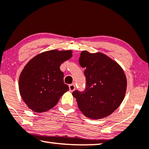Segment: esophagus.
<instances>
[{
	"instance_id": "1",
	"label": "esophagus",
	"mask_w": 149,
	"mask_h": 149,
	"mask_svg": "<svg viewBox=\"0 0 149 149\" xmlns=\"http://www.w3.org/2000/svg\"><path fill=\"white\" fill-rule=\"evenodd\" d=\"M69 88L71 92H73V91H75V89H76V86H75V84H70L69 86Z\"/></svg>"
}]
</instances>
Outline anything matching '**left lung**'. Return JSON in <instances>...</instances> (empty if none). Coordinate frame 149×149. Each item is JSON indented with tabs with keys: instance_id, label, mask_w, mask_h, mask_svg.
<instances>
[{
	"instance_id": "obj_1",
	"label": "left lung",
	"mask_w": 149,
	"mask_h": 149,
	"mask_svg": "<svg viewBox=\"0 0 149 149\" xmlns=\"http://www.w3.org/2000/svg\"><path fill=\"white\" fill-rule=\"evenodd\" d=\"M85 68L86 85L84 92L73 91L82 114L91 119H101L117 109L125 98L127 78L116 61L102 52L84 50L79 58Z\"/></svg>"
}]
</instances>
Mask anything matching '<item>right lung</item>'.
<instances>
[{
    "label": "right lung",
    "instance_id": "add662e5",
    "mask_svg": "<svg viewBox=\"0 0 149 149\" xmlns=\"http://www.w3.org/2000/svg\"><path fill=\"white\" fill-rule=\"evenodd\" d=\"M72 56L71 50L52 49L37 54L24 67L19 78V91L29 108L40 113L56 106L69 90L60 66Z\"/></svg>",
    "mask_w": 149,
    "mask_h": 149
}]
</instances>
